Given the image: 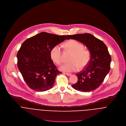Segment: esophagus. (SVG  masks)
Masks as SVG:
<instances>
[{
  "label": "esophagus",
  "mask_w": 126,
  "mask_h": 126,
  "mask_svg": "<svg viewBox=\"0 0 126 126\" xmlns=\"http://www.w3.org/2000/svg\"><path fill=\"white\" fill-rule=\"evenodd\" d=\"M65 74H66V75H67V76H70V75H71V73H67V72H66Z\"/></svg>",
  "instance_id": "34e87169"
}]
</instances>
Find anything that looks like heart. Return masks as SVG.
<instances>
[{
  "mask_svg": "<svg viewBox=\"0 0 126 126\" xmlns=\"http://www.w3.org/2000/svg\"><path fill=\"white\" fill-rule=\"evenodd\" d=\"M64 45L66 49L72 53V54L69 59L70 62L61 65V70L66 72L75 71L79 67L82 69L88 65L91 59V53L88 50L84 48L83 44L76 40H71L66 42ZM50 57L56 63H61L62 51L59 45H55L52 48Z\"/></svg>",
  "mask_w": 126,
  "mask_h": 126,
  "instance_id": "1",
  "label": "heart"
}]
</instances>
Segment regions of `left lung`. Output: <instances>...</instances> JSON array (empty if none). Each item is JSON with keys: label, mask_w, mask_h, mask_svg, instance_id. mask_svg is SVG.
<instances>
[{"label": "left lung", "mask_w": 126, "mask_h": 126, "mask_svg": "<svg viewBox=\"0 0 126 126\" xmlns=\"http://www.w3.org/2000/svg\"><path fill=\"white\" fill-rule=\"evenodd\" d=\"M68 37L85 45L91 53L89 63L76 74L78 81L72 87L82 92L93 91L101 84L110 71L111 58L108 49L101 40L90 33L69 35Z\"/></svg>", "instance_id": "1"}]
</instances>
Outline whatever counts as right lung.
Here are the masks:
<instances>
[{"mask_svg":"<svg viewBox=\"0 0 126 126\" xmlns=\"http://www.w3.org/2000/svg\"><path fill=\"white\" fill-rule=\"evenodd\" d=\"M65 39H69L66 35L43 32L23 42L17 55L18 67L30 88L43 92L53 87L56 76L62 72L52 60L50 51Z\"/></svg>","mask_w":126,"mask_h":126,"instance_id":"obj_1","label":"right lung"}]
</instances>
